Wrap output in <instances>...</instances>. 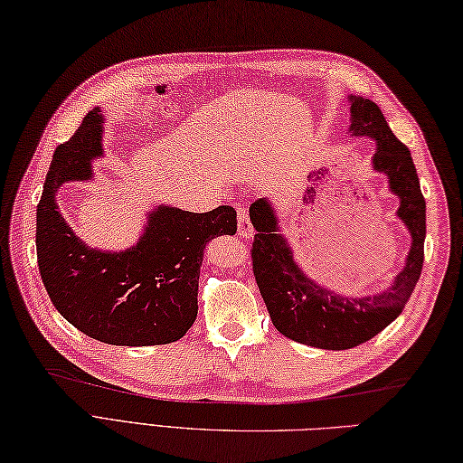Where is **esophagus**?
I'll return each mask as SVG.
<instances>
[{
    "label": "esophagus",
    "mask_w": 463,
    "mask_h": 463,
    "mask_svg": "<svg viewBox=\"0 0 463 463\" xmlns=\"http://www.w3.org/2000/svg\"><path fill=\"white\" fill-rule=\"evenodd\" d=\"M235 212H238V235L243 240H250L253 238V225L250 222V216H247V210L238 206L235 208Z\"/></svg>",
    "instance_id": "esophagus-1"
}]
</instances>
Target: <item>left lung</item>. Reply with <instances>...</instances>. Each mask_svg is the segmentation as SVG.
Returning <instances> with one entry per match:
<instances>
[{"instance_id": "obj_1", "label": "left lung", "mask_w": 463, "mask_h": 463, "mask_svg": "<svg viewBox=\"0 0 463 463\" xmlns=\"http://www.w3.org/2000/svg\"><path fill=\"white\" fill-rule=\"evenodd\" d=\"M352 131L377 141L375 171L385 173L392 194L401 200L399 218L412 235L407 265L387 292L365 298L337 297L304 277L285 240L277 233V220L267 200H257L250 218L257 230L251 263L275 328L288 340L320 349H349L375 337L399 317L419 283L424 263L426 202L409 146L394 137L385 116L373 101L352 96Z\"/></svg>"}]
</instances>
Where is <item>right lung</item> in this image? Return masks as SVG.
Segmentation results:
<instances>
[{
  "mask_svg": "<svg viewBox=\"0 0 463 463\" xmlns=\"http://www.w3.org/2000/svg\"><path fill=\"white\" fill-rule=\"evenodd\" d=\"M101 116L92 109L56 146L37 206V263L51 302L74 328L111 345H159L183 337L198 314V277L212 238L235 233L232 206L204 213L163 206L141 241L123 253L88 250L66 225L56 190L92 176L101 155Z\"/></svg>",
  "mask_w": 463,
  "mask_h": 463,
  "instance_id": "obj_1",
  "label": "right lung"
}]
</instances>
